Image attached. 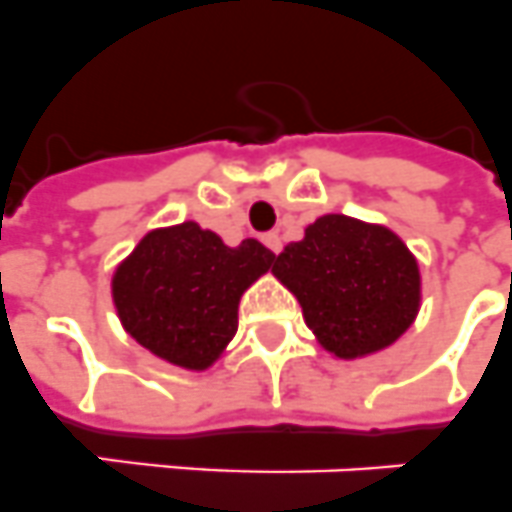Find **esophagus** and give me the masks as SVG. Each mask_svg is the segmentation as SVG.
<instances>
[{
  "label": "esophagus",
  "mask_w": 512,
  "mask_h": 512,
  "mask_svg": "<svg viewBox=\"0 0 512 512\" xmlns=\"http://www.w3.org/2000/svg\"><path fill=\"white\" fill-rule=\"evenodd\" d=\"M263 242H265V247H268L270 252H276V255L283 249V239H281V234H278V231H270V234H265Z\"/></svg>",
  "instance_id": "obj_1"
}]
</instances>
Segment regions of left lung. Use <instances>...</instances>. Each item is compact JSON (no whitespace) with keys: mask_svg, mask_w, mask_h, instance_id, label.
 <instances>
[{"mask_svg":"<svg viewBox=\"0 0 512 512\" xmlns=\"http://www.w3.org/2000/svg\"><path fill=\"white\" fill-rule=\"evenodd\" d=\"M273 276L302 304L312 336L354 362L390 349L422 309V270L382 223L325 213L278 255Z\"/></svg>","mask_w":512,"mask_h":512,"instance_id":"8db88e82","label":"left lung"}]
</instances>
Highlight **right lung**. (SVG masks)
Instances as JSON below:
<instances>
[{"instance_id":"right-lung-1","label":"right lung","mask_w":512,"mask_h":512,"mask_svg":"<svg viewBox=\"0 0 512 512\" xmlns=\"http://www.w3.org/2000/svg\"><path fill=\"white\" fill-rule=\"evenodd\" d=\"M276 255L257 239L229 247L197 221L158 226L111 273V302L122 328L174 367L205 372L239 328L244 291Z\"/></svg>"}]
</instances>
